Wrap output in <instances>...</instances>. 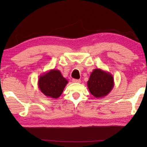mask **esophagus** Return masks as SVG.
Returning <instances> with one entry per match:
<instances>
[{"mask_svg":"<svg viewBox=\"0 0 147 147\" xmlns=\"http://www.w3.org/2000/svg\"><path fill=\"white\" fill-rule=\"evenodd\" d=\"M73 82L74 83H80L81 80H78V79H73Z\"/></svg>","mask_w":147,"mask_h":147,"instance_id":"1","label":"esophagus"}]
</instances>
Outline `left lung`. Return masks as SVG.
Returning <instances> with one entry per match:
<instances>
[{"mask_svg":"<svg viewBox=\"0 0 147 147\" xmlns=\"http://www.w3.org/2000/svg\"><path fill=\"white\" fill-rule=\"evenodd\" d=\"M87 85L92 95L97 98H103L112 90L114 79L109 72L95 69L91 73Z\"/></svg>","mask_w":147,"mask_h":147,"instance_id":"1","label":"left lung"}]
</instances>
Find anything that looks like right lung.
<instances>
[{"label": "right lung", "instance_id": "obj_1", "mask_svg": "<svg viewBox=\"0 0 147 147\" xmlns=\"http://www.w3.org/2000/svg\"><path fill=\"white\" fill-rule=\"evenodd\" d=\"M68 80L57 69H51L41 74L38 79V88L47 97L58 98L63 93Z\"/></svg>", "mask_w": 147, "mask_h": 147}]
</instances>
